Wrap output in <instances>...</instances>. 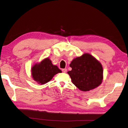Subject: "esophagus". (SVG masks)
I'll list each match as a JSON object with an SVG mask.
<instances>
[{
    "label": "esophagus",
    "instance_id": "34e87169",
    "mask_svg": "<svg viewBox=\"0 0 128 128\" xmlns=\"http://www.w3.org/2000/svg\"><path fill=\"white\" fill-rule=\"evenodd\" d=\"M62 71L63 72H64V73H66V72H67V69H62Z\"/></svg>",
    "mask_w": 128,
    "mask_h": 128
}]
</instances>
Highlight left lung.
<instances>
[{"label": "left lung", "instance_id": "left-lung-1", "mask_svg": "<svg viewBox=\"0 0 128 128\" xmlns=\"http://www.w3.org/2000/svg\"><path fill=\"white\" fill-rule=\"evenodd\" d=\"M72 68L68 72L73 84L82 91H88L98 86L103 78L101 64L93 56L84 54L72 61Z\"/></svg>", "mask_w": 128, "mask_h": 128}]
</instances>
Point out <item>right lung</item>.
I'll return each mask as SVG.
<instances>
[{"mask_svg":"<svg viewBox=\"0 0 128 128\" xmlns=\"http://www.w3.org/2000/svg\"><path fill=\"white\" fill-rule=\"evenodd\" d=\"M57 66L53 65L49 58H46L38 64H35L32 68V75L34 80L40 84L47 83L53 76L61 73Z\"/></svg>","mask_w":128,"mask_h":128,"instance_id":"right-lung-1","label":"right lung"}]
</instances>
